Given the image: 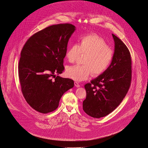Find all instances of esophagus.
<instances>
[{
    "label": "esophagus",
    "mask_w": 148,
    "mask_h": 148,
    "mask_svg": "<svg viewBox=\"0 0 148 148\" xmlns=\"http://www.w3.org/2000/svg\"><path fill=\"white\" fill-rule=\"evenodd\" d=\"M74 84H75V87H79L80 86V84H79V83L78 82H74Z\"/></svg>",
    "instance_id": "34e87169"
}]
</instances>
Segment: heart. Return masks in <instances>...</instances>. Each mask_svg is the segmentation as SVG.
Instances as JSON below:
<instances>
[{"label": "heart", "mask_w": 148, "mask_h": 148, "mask_svg": "<svg viewBox=\"0 0 148 148\" xmlns=\"http://www.w3.org/2000/svg\"><path fill=\"white\" fill-rule=\"evenodd\" d=\"M86 55L83 64L69 66L66 74L70 78L78 82L87 79L92 73L95 77L103 74L110 67L113 58L114 51L109 47L106 41L95 34H87L80 38L79 45L70 46L66 53L69 62H74L80 55Z\"/></svg>", "instance_id": "obj_1"}]
</instances>
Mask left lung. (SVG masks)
<instances>
[{
  "label": "left lung",
  "instance_id": "8db88e82",
  "mask_svg": "<svg viewBox=\"0 0 148 148\" xmlns=\"http://www.w3.org/2000/svg\"><path fill=\"white\" fill-rule=\"evenodd\" d=\"M114 41L113 60L108 69L91 83L84 85L87 95L83 102L84 112L100 118L114 110L129 90L131 81V58L125 44L112 34Z\"/></svg>",
  "mask_w": 148,
  "mask_h": 148
}]
</instances>
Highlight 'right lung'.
Instances as JSON below:
<instances>
[{
    "instance_id": "1",
    "label": "right lung",
    "mask_w": 148,
    "mask_h": 148,
    "mask_svg": "<svg viewBox=\"0 0 148 148\" xmlns=\"http://www.w3.org/2000/svg\"><path fill=\"white\" fill-rule=\"evenodd\" d=\"M75 30L70 23L53 25L32 35L23 47L18 64L21 91L38 112L56 110L64 93L74 87L73 80L56 74L64 70L69 40Z\"/></svg>"
}]
</instances>
